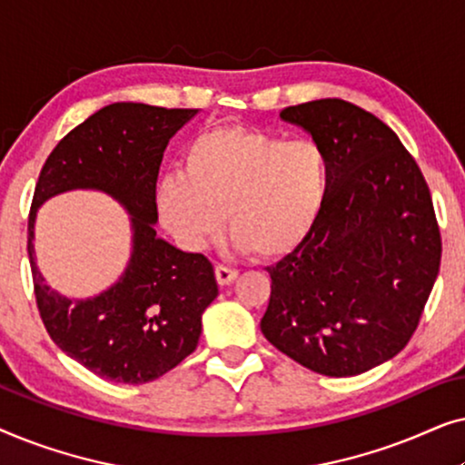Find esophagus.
<instances>
[{"label":"esophagus","instance_id":"1","mask_svg":"<svg viewBox=\"0 0 465 465\" xmlns=\"http://www.w3.org/2000/svg\"><path fill=\"white\" fill-rule=\"evenodd\" d=\"M237 275H239V272L234 269H228V266H222V264L215 266V279H218L220 285L232 283L234 279H237Z\"/></svg>","mask_w":465,"mask_h":465}]
</instances>
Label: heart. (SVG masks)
Listing matches in <instances>:
<instances>
[{
	"label": "heart",
	"mask_w": 465,
	"mask_h": 465,
	"mask_svg": "<svg viewBox=\"0 0 465 465\" xmlns=\"http://www.w3.org/2000/svg\"><path fill=\"white\" fill-rule=\"evenodd\" d=\"M330 164L313 139H288L243 124L196 133L182 152V173L156 188L163 224L199 250L226 226L237 252L279 258L313 231L326 205Z\"/></svg>",
	"instance_id": "obj_1"
}]
</instances>
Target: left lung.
<instances>
[{
  "mask_svg": "<svg viewBox=\"0 0 465 465\" xmlns=\"http://www.w3.org/2000/svg\"><path fill=\"white\" fill-rule=\"evenodd\" d=\"M326 152L320 220L269 266L260 322L271 345L309 371L353 377L402 351L440 269L442 241L425 177L396 133L342 99L279 114Z\"/></svg>",
  "mask_w": 465,
  "mask_h": 465,
  "instance_id": "1",
  "label": "left lung"
}]
</instances>
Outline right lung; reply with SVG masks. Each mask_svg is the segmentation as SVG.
I'll return each instance as SVG.
<instances>
[{"label":"right lung","mask_w":465,"mask_h":465,"mask_svg":"<svg viewBox=\"0 0 465 465\" xmlns=\"http://www.w3.org/2000/svg\"><path fill=\"white\" fill-rule=\"evenodd\" d=\"M196 110L112 104L69 131L40 171L27 252L35 302L50 339L101 379L139 385L163 377L196 349L201 315L215 296L213 266L156 237V180L169 139ZM101 189L132 215L134 252L110 291L72 302L50 291L35 266V213L50 195Z\"/></svg>","instance_id":"1"}]
</instances>
